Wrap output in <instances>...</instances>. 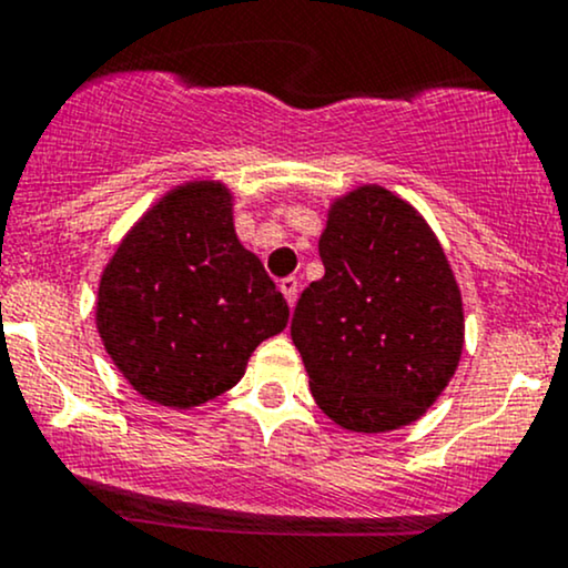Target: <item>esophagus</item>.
Masks as SVG:
<instances>
[{"label":"esophagus","instance_id":"1","mask_svg":"<svg viewBox=\"0 0 568 568\" xmlns=\"http://www.w3.org/2000/svg\"><path fill=\"white\" fill-rule=\"evenodd\" d=\"M280 293H283L285 302H288V306L296 304V293H298V283H296V277H285V280H280Z\"/></svg>","mask_w":568,"mask_h":568}]
</instances>
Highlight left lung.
<instances>
[{
	"instance_id": "8db88e82",
	"label": "left lung",
	"mask_w": 568,
	"mask_h": 568,
	"mask_svg": "<svg viewBox=\"0 0 568 568\" xmlns=\"http://www.w3.org/2000/svg\"><path fill=\"white\" fill-rule=\"evenodd\" d=\"M325 275L298 298L291 338L328 419L389 433L425 416L465 347L462 291L440 240L410 202L363 184L331 202Z\"/></svg>"
}]
</instances>
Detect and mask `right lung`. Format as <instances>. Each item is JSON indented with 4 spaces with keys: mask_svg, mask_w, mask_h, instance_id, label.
I'll use <instances>...</instances> for the list:
<instances>
[{
    "mask_svg": "<svg viewBox=\"0 0 568 568\" xmlns=\"http://www.w3.org/2000/svg\"><path fill=\"white\" fill-rule=\"evenodd\" d=\"M288 325V304L234 232L221 181L173 186L103 266L95 328L130 387L189 410L243 379L247 357Z\"/></svg>",
    "mask_w": 568,
    "mask_h": 568,
    "instance_id": "obj_1",
    "label": "right lung"
}]
</instances>
